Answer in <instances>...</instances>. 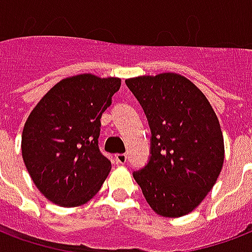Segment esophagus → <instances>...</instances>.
Listing matches in <instances>:
<instances>
[{
  "mask_svg": "<svg viewBox=\"0 0 252 252\" xmlns=\"http://www.w3.org/2000/svg\"><path fill=\"white\" fill-rule=\"evenodd\" d=\"M115 160L117 164H124L126 162V154H116Z\"/></svg>",
  "mask_w": 252,
  "mask_h": 252,
  "instance_id": "1",
  "label": "esophagus"
}]
</instances>
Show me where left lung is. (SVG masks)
Instances as JSON below:
<instances>
[{"label":"left lung","instance_id":"1","mask_svg":"<svg viewBox=\"0 0 252 252\" xmlns=\"http://www.w3.org/2000/svg\"><path fill=\"white\" fill-rule=\"evenodd\" d=\"M126 83L153 135L150 162L133 171V178L159 216H185L202 202L222 169L219 119L200 89L177 72L128 78Z\"/></svg>","mask_w":252,"mask_h":252}]
</instances>
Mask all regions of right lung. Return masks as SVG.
Instances as JSON below:
<instances>
[{
	"label": "right lung",
	"instance_id": "1",
	"mask_svg": "<svg viewBox=\"0 0 252 252\" xmlns=\"http://www.w3.org/2000/svg\"><path fill=\"white\" fill-rule=\"evenodd\" d=\"M121 79L79 74L47 92L25 121L21 154L41 194L59 206H79L97 194L112 169L98 148L101 116Z\"/></svg>",
	"mask_w": 252,
	"mask_h": 252
}]
</instances>
